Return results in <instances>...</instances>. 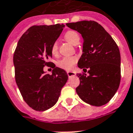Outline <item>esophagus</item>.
I'll return each instance as SVG.
<instances>
[{"mask_svg":"<svg viewBox=\"0 0 133 133\" xmlns=\"http://www.w3.org/2000/svg\"><path fill=\"white\" fill-rule=\"evenodd\" d=\"M67 74H68V76L69 77L76 75V73H75V72H72V71H67Z\"/></svg>","mask_w":133,"mask_h":133,"instance_id":"esophagus-1","label":"esophagus"}]
</instances>
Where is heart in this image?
Here are the masks:
<instances>
[{"mask_svg":"<svg viewBox=\"0 0 133 133\" xmlns=\"http://www.w3.org/2000/svg\"><path fill=\"white\" fill-rule=\"evenodd\" d=\"M64 38L66 40L67 42H70V44L73 45H77L79 43V36L78 33L74 30H69L65 32V34L64 35ZM58 42H54L53 43L51 48V51L53 55H56L58 54ZM77 58L75 56H67L63 57V58L61 59L58 62V66L61 68H63L66 70H72L75 65Z\"/></svg>","mask_w":133,"mask_h":133,"instance_id":"obj_1","label":"heart"}]
</instances>
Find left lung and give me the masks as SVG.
<instances>
[{
  "mask_svg": "<svg viewBox=\"0 0 133 133\" xmlns=\"http://www.w3.org/2000/svg\"><path fill=\"white\" fill-rule=\"evenodd\" d=\"M82 34L83 54L77 65L89 70V75L77 73L79 79L77 94L95 107L107 104L118 89L121 82V55L116 43L103 26L95 21L67 23Z\"/></svg>",
  "mask_w": 133,
  "mask_h": 133,
  "instance_id": "left-lung-1",
  "label": "left lung"
}]
</instances>
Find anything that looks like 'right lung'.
<instances>
[{"mask_svg": "<svg viewBox=\"0 0 133 133\" xmlns=\"http://www.w3.org/2000/svg\"><path fill=\"white\" fill-rule=\"evenodd\" d=\"M65 25H34L20 37L13 55L15 77L24 102L35 111H44L54 106L68 77L63 69L49 60L51 48ZM53 68L51 75L43 68Z\"/></svg>", "mask_w": 133, "mask_h": 133, "instance_id": "obj_1", "label": "right lung"}]
</instances>
